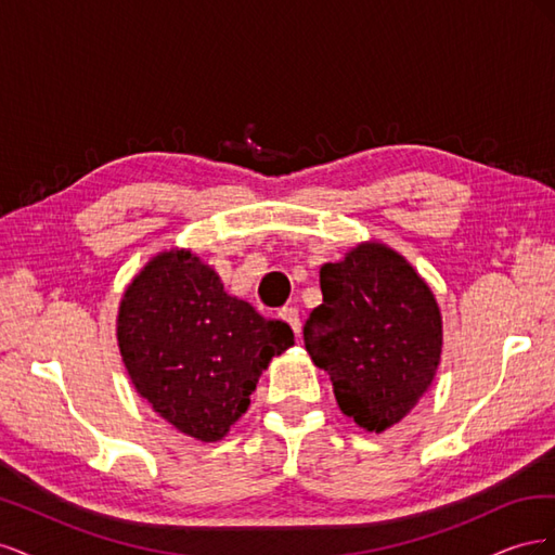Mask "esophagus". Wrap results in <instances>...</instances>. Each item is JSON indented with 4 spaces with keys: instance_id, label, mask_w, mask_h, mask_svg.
Instances as JSON below:
<instances>
[{
    "instance_id": "34e87169",
    "label": "esophagus",
    "mask_w": 555,
    "mask_h": 555,
    "mask_svg": "<svg viewBox=\"0 0 555 555\" xmlns=\"http://www.w3.org/2000/svg\"><path fill=\"white\" fill-rule=\"evenodd\" d=\"M278 317L282 319V322H287L292 326V331L298 335L300 333V317H298V310L296 308H280Z\"/></svg>"
}]
</instances>
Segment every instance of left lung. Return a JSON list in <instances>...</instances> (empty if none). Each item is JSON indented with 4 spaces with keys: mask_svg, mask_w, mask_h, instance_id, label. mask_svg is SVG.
I'll return each instance as SVG.
<instances>
[{
    "mask_svg": "<svg viewBox=\"0 0 555 555\" xmlns=\"http://www.w3.org/2000/svg\"><path fill=\"white\" fill-rule=\"evenodd\" d=\"M322 306L304 326L343 414L384 433L430 389L442 357V312L428 282L389 245L365 241L319 268Z\"/></svg>",
    "mask_w": 555,
    "mask_h": 555,
    "instance_id": "1",
    "label": "left lung"
}]
</instances>
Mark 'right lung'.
Returning <instances> with one entry per match:
<instances>
[{
  "mask_svg": "<svg viewBox=\"0 0 555 555\" xmlns=\"http://www.w3.org/2000/svg\"><path fill=\"white\" fill-rule=\"evenodd\" d=\"M115 328L137 393L201 442L224 438L268 363L294 345L289 324L227 294L215 268L184 247L157 251L131 278Z\"/></svg>",
  "mask_w": 555,
  "mask_h": 555,
  "instance_id": "1",
  "label": "right lung"
}]
</instances>
